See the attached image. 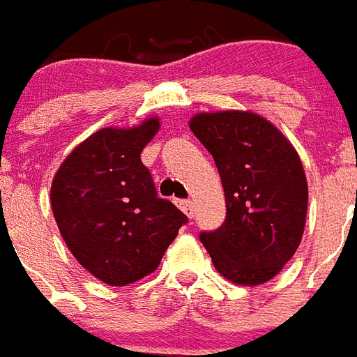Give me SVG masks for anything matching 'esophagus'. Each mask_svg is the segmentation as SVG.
<instances>
[{"label":"esophagus","instance_id":"obj_1","mask_svg":"<svg viewBox=\"0 0 357 357\" xmlns=\"http://www.w3.org/2000/svg\"><path fill=\"white\" fill-rule=\"evenodd\" d=\"M178 207H181L182 213L186 214L188 218H192V216H194V203H192V201H190V199H181V201H178Z\"/></svg>","mask_w":357,"mask_h":357}]
</instances>
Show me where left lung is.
<instances>
[{
	"label": "left lung",
	"instance_id": "obj_1",
	"mask_svg": "<svg viewBox=\"0 0 357 357\" xmlns=\"http://www.w3.org/2000/svg\"><path fill=\"white\" fill-rule=\"evenodd\" d=\"M190 130L213 154L226 195L224 224L201 231V243L227 280L267 282L296 254L305 229L309 186L296 149L254 112H201Z\"/></svg>",
	"mask_w": 357,
	"mask_h": 357
}]
</instances>
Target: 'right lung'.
Here are the masks:
<instances>
[{
    "label": "right lung",
    "instance_id": "obj_1",
    "mask_svg": "<svg viewBox=\"0 0 357 357\" xmlns=\"http://www.w3.org/2000/svg\"><path fill=\"white\" fill-rule=\"evenodd\" d=\"M160 130L149 118L131 130L105 128L82 141L58 169L50 203L67 248L111 286L146 277L188 218L158 197L141 152Z\"/></svg>",
    "mask_w": 357,
    "mask_h": 357
}]
</instances>
